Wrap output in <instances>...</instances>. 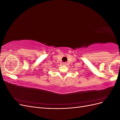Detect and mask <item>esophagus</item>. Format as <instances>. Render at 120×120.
Wrapping results in <instances>:
<instances>
[{
    "instance_id": "esophagus-1",
    "label": "esophagus",
    "mask_w": 120,
    "mask_h": 120,
    "mask_svg": "<svg viewBox=\"0 0 120 120\" xmlns=\"http://www.w3.org/2000/svg\"><path fill=\"white\" fill-rule=\"evenodd\" d=\"M63 64H64V65H66V63H64Z\"/></svg>"
}]
</instances>
